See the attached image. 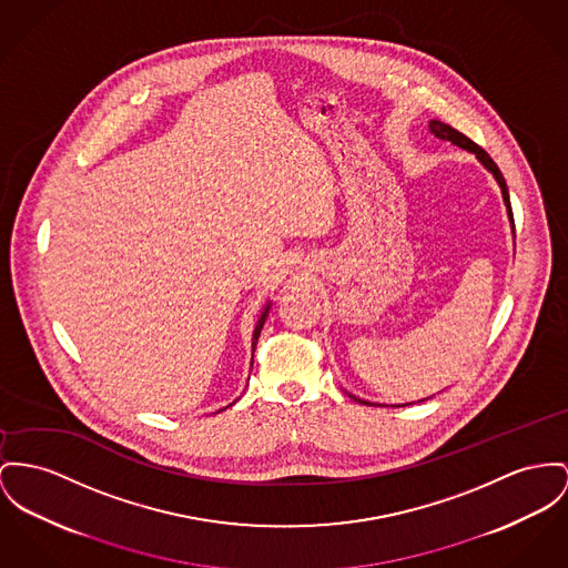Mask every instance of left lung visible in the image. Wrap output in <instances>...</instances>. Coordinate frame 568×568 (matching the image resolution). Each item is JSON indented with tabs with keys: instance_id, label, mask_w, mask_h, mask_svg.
<instances>
[{
	"instance_id": "obj_1",
	"label": "left lung",
	"mask_w": 568,
	"mask_h": 568,
	"mask_svg": "<svg viewBox=\"0 0 568 568\" xmlns=\"http://www.w3.org/2000/svg\"><path fill=\"white\" fill-rule=\"evenodd\" d=\"M430 131H433L439 140H448V142H453L454 146H460V149H465V151L474 152V154L483 161V165L491 172L493 176L497 179L499 187H501V195H504V202H506V206H508L510 222H513V227H515V217H513L510 197H508V187H506V181H504V176H501V172H499V168L495 165V161H493L491 156H489L487 152L483 151L476 142H471L467 135H463L460 131H456V129H453V126H450V124H446V122L433 120V122H430ZM359 403H364V400H359ZM364 405H368V403H364Z\"/></svg>"
}]
</instances>
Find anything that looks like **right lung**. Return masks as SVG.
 Instances as JSON below:
<instances>
[{"mask_svg":"<svg viewBox=\"0 0 568 568\" xmlns=\"http://www.w3.org/2000/svg\"><path fill=\"white\" fill-rule=\"evenodd\" d=\"M266 312H268V305H266L265 312H263V316H261V321H258V325H256V329H254V341H252L254 348H256V342H258V336H261V329H263V325H265Z\"/></svg>","mask_w":568,"mask_h":568,"instance_id":"1","label":"right lung"}]
</instances>
